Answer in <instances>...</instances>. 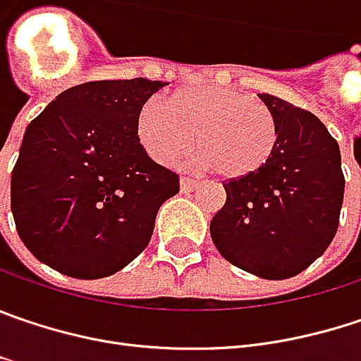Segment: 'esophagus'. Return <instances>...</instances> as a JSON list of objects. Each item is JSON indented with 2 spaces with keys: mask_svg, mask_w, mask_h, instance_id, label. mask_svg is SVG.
<instances>
[{
  "mask_svg": "<svg viewBox=\"0 0 361 361\" xmlns=\"http://www.w3.org/2000/svg\"><path fill=\"white\" fill-rule=\"evenodd\" d=\"M198 185H200V181L192 180V178H181L180 181L181 192H192V190H196Z\"/></svg>",
  "mask_w": 361,
  "mask_h": 361,
  "instance_id": "1",
  "label": "esophagus"
}]
</instances>
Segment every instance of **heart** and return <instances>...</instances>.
<instances>
[{
	"label": "heart",
	"mask_w": 361,
	"mask_h": 361,
	"mask_svg": "<svg viewBox=\"0 0 361 361\" xmlns=\"http://www.w3.org/2000/svg\"><path fill=\"white\" fill-rule=\"evenodd\" d=\"M198 135L200 163L226 180L259 173L278 147V120L271 110L237 90L198 85L176 92L163 106L147 99L137 112V137L159 163L188 155Z\"/></svg>",
	"instance_id": "obj_1"
}]
</instances>
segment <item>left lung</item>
Wrapping results in <instances>:
<instances>
[{
    "instance_id": "obj_1",
    "label": "left lung",
    "mask_w": 361,
    "mask_h": 361,
    "mask_svg": "<svg viewBox=\"0 0 361 361\" xmlns=\"http://www.w3.org/2000/svg\"><path fill=\"white\" fill-rule=\"evenodd\" d=\"M257 96L278 120V147L259 173L223 183L226 202L210 221V237L228 264L286 280L333 241L345 180L339 145L319 118L280 97Z\"/></svg>"
}]
</instances>
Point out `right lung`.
Wrapping results in <instances>:
<instances>
[{"mask_svg":"<svg viewBox=\"0 0 361 361\" xmlns=\"http://www.w3.org/2000/svg\"><path fill=\"white\" fill-rule=\"evenodd\" d=\"M163 81L112 79L65 90L28 124L11 171L20 239L56 271L97 280L149 245L178 173L151 159L137 137L138 108Z\"/></svg>","mask_w":361,"mask_h":361,"instance_id":"obj_1","label":"right lung"}]
</instances>
